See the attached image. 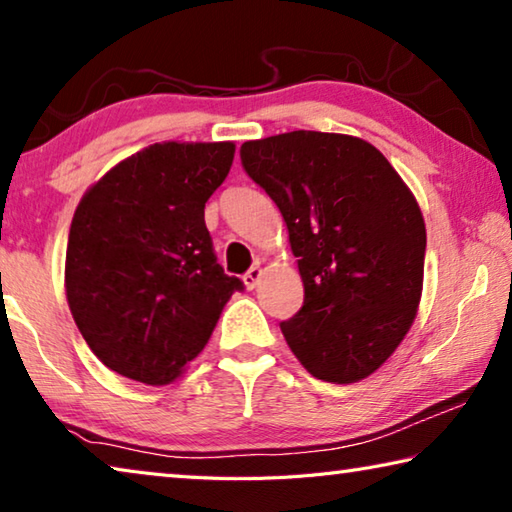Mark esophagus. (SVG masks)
I'll return each mask as SVG.
<instances>
[{
  "mask_svg": "<svg viewBox=\"0 0 512 512\" xmlns=\"http://www.w3.org/2000/svg\"><path fill=\"white\" fill-rule=\"evenodd\" d=\"M259 277H262V268H259V266H250L248 271H246V275H244L246 289H255L257 282H259Z\"/></svg>",
  "mask_w": 512,
  "mask_h": 512,
  "instance_id": "1",
  "label": "esophagus"
}]
</instances>
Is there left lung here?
<instances>
[{"label": "left lung", "mask_w": 512, "mask_h": 512, "mask_svg": "<svg viewBox=\"0 0 512 512\" xmlns=\"http://www.w3.org/2000/svg\"><path fill=\"white\" fill-rule=\"evenodd\" d=\"M241 164L280 207L305 302L280 329L311 375L352 384L375 372L420 305L427 230L375 146L293 131L241 144Z\"/></svg>", "instance_id": "8db88e82"}]
</instances>
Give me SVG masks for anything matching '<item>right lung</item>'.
<instances>
[{
    "label": "right lung",
    "instance_id": "obj_1",
    "mask_svg": "<svg viewBox=\"0 0 512 512\" xmlns=\"http://www.w3.org/2000/svg\"><path fill=\"white\" fill-rule=\"evenodd\" d=\"M235 144H151L112 167L76 207L65 257L67 302L110 370L162 386L210 341L244 282L216 262L205 203Z\"/></svg>",
    "mask_w": 512,
    "mask_h": 512
}]
</instances>
